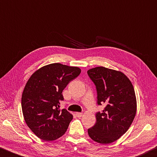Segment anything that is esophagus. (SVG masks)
I'll use <instances>...</instances> for the list:
<instances>
[{"instance_id": "obj_1", "label": "esophagus", "mask_w": 157, "mask_h": 157, "mask_svg": "<svg viewBox=\"0 0 157 157\" xmlns=\"http://www.w3.org/2000/svg\"><path fill=\"white\" fill-rule=\"evenodd\" d=\"M76 115L78 118H81L82 116H83V113H81V112H76Z\"/></svg>"}]
</instances>
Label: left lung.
<instances>
[{"label": "left lung", "instance_id": "1", "mask_svg": "<svg viewBox=\"0 0 157 157\" xmlns=\"http://www.w3.org/2000/svg\"><path fill=\"white\" fill-rule=\"evenodd\" d=\"M87 74L97 91L98 105H105L96 114L97 123L87 132L93 141L109 144L119 139L130 127L136 112L134 87L125 74L104 67L90 69Z\"/></svg>", "mask_w": 157, "mask_h": 157}]
</instances>
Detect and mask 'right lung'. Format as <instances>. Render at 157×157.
I'll list each match as a JSON object with an SVG mask.
<instances>
[{
    "label": "right lung",
    "instance_id": "add662e5",
    "mask_svg": "<svg viewBox=\"0 0 157 157\" xmlns=\"http://www.w3.org/2000/svg\"><path fill=\"white\" fill-rule=\"evenodd\" d=\"M81 71L78 67L52 63L38 69L27 81L22 94V111L27 126L39 139L54 141L67 131L73 116L59 109L62 92Z\"/></svg>",
    "mask_w": 157,
    "mask_h": 157
}]
</instances>
